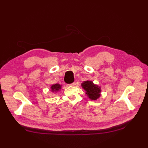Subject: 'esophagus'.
<instances>
[{
    "label": "esophagus",
    "instance_id": "obj_1",
    "mask_svg": "<svg viewBox=\"0 0 148 148\" xmlns=\"http://www.w3.org/2000/svg\"><path fill=\"white\" fill-rule=\"evenodd\" d=\"M75 85H76V83H75V82H73V83H72V84H69V86H75Z\"/></svg>",
    "mask_w": 148,
    "mask_h": 148
}]
</instances>
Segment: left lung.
Segmentation results:
<instances>
[{
	"mask_svg": "<svg viewBox=\"0 0 148 148\" xmlns=\"http://www.w3.org/2000/svg\"><path fill=\"white\" fill-rule=\"evenodd\" d=\"M82 88L85 90L86 95L90 99L96 101L100 97L101 87L91 81H86L81 83Z\"/></svg>",
	"mask_w": 148,
	"mask_h": 148,
	"instance_id": "8db88e82",
	"label": "left lung"
}]
</instances>
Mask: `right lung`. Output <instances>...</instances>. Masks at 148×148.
Segmentation results:
<instances>
[{"mask_svg": "<svg viewBox=\"0 0 148 148\" xmlns=\"http://www.w3.org/2000/svg\"><path fill=\"white\" fill-rule=\"evenodd\" d=\"M61 85L59 84H53L51 86V91H52V93H57L59 91L61 90Z\"/></svg>", "mask_w": 148, "mask_h": 148, "instance_id": "1", "label": "right lung"}]
</instances>
